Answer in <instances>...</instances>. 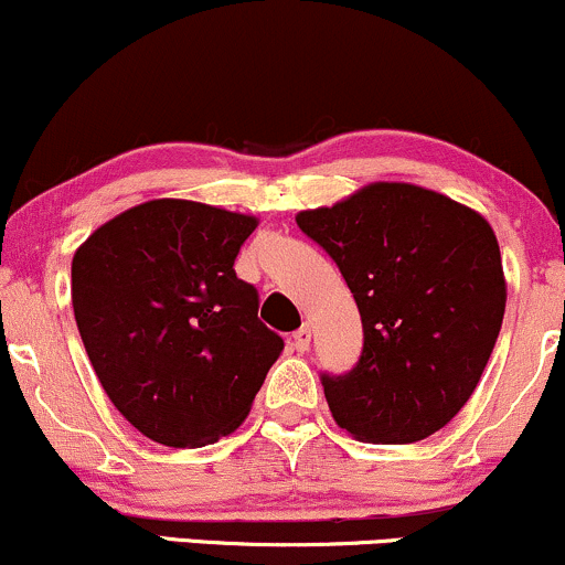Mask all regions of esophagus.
<instances>
[{
    "instance_id": "obj_1",
    "label": "esophagus",
    "mask_w": 565,
    "mask_h": 565,
    "mask_svg": "<svg viewBox=\"0 0 565 565\" xmlns=\"http://www.w3.org/2000/svg\"><path fill=\"white\" fill-rule=\"evenodd\" d=\"M291 348H295L297 353H305V350L310 348V327H308V323H305V327H300L295 334H291Z\"/></svg>"
}]
</instances>
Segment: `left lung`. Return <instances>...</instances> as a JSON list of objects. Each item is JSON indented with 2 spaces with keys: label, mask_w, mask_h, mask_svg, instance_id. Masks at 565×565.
I'll return each mask as SVG.
<instances>
[{
  "label": "left lung",
  "mask_w": 565,
  "mask_h": 565,
  "mask_svg": "<svg viewBox=\"0 0 565 565\" xmlns=\"http://www.w3.org/2000/svg\"><path fill=\"white\" fill-rule=\"evenodd\" d=\"M353 291L364 350L321 374L334 423L359 440L414 444L451 423L502 329L508 284L494 231L412 183H372L297 215Z\"/></svg>",
  "instance_id": "1"
}]
</instances>
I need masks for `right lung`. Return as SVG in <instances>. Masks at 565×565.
Returning a JSON list of instances; mask_svg holds the SVG:
<instances>
[{
	"label": "right lung",
	"mask_w": 565,
	"mask_h": 565,
	"mask_svg": "<svg viewBox=\"0 0 565 565\" xmlns=\"http://www.w3.org/2000/svg\"><path fill=\"white\" fill-rule=\"evenodd\" d=\"M257 217L185 199L121 212L76 249L71 302L103 391L129 425L185 449L244 423L284 340L233 270Z\"/></svg>",
	"instance_id": "1"
}]
</instances>
